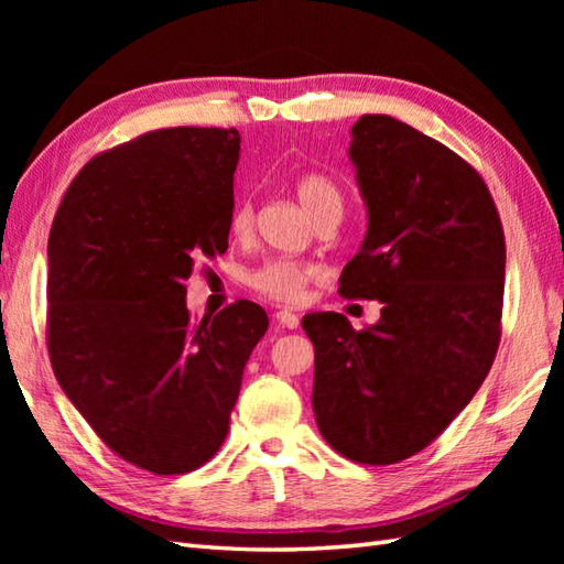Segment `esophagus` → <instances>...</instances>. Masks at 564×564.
I'll use <instances>...</instances> for the list:
<instances>
[{
  "mask_svg": "<svg viewBox=\"0 0 564 564\" xmlns=\"http://www.w3.org/2000/svg\"><path fill=\"white\" fill-rule=\"evenodd\" d=\"M273 319L279 322V327H285V329H297V325H301V319H297L293 310H279V313L273 315Z\"/></svg>",
  "mask_w": 564,
  "mask_h": 564,
  "instance_id": "obj_1",
  "label": "esophagus"
}]
</instances>
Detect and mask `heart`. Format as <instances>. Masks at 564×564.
I'll list each match as a JSON object with an SVG mask.
<instances>
[{
	"mask_svg": "<svg viewBox=\"0 0 564 564\" xmlns=\"http://www.w3.org/2000/svg\"><path fill=\"white\" fill-rule=\"evenodd\" d=\"M295 194L301 198L305 210L313 215L317 223L329 218V215H341V188L334 178L325 174H303L295 182ZM251 227H254V203L249 198L237 200L230 213V232L235 237H247L251 232ZM317 273L319 269L310 261L271 259L267 263H261L259 269L249 271L247 283L263 297H269V301L297 305L305 301L307 285L317 279Z\"/></svg>",
	"mask_w": 564,
	"mask_h": 564,
	"instance_id": "b5f03b06",
	"label": "heart"
}]
</instances>
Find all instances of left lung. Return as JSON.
<instances>
[{"label":"left lung","instance_id":"obj_1","mask_svg":"<svg viewBox=\"0 0 564 564\" xmlns=\"http://www.w3.org/2000/svg\"><path fill=\"white\" fill-rule=\"evenodd\" d=\"M351 135L368 232L339 293L382 310L361 332L339 313L303 317L313 410L344 458L392 465L436 441L492 368L507 245L487 184L453 150L390 116H361Z\"/></svg>","mask_w":564,"mask_h":564}]
</instances>
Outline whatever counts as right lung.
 <instances>
[{"label": "right lung", "instance_id": "right-lung-1", "mask_svg": "<svg viewBox=\"0 0 564 564\" xmlns=\"http://www.w3.org/2000/svg\"><path fill=\"white\" fill-rule=\"evenodd\" d=\"M235 128H162L82 166L47 237V354L69 402L116 455L154 475L208 463L230 429L251 301L194 322L184 281L225 254Z\"/></svg>", "mask_w": 564, "mask_h": 564}]
</instances>
